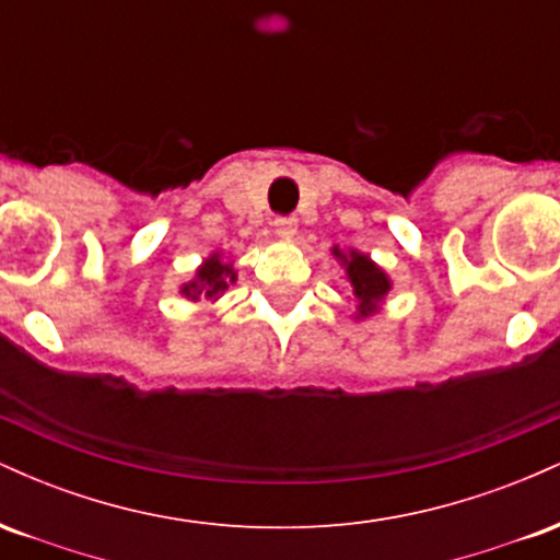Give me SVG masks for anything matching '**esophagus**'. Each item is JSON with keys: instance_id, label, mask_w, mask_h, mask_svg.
Segmentation results:
<instances>
[{"instance_id": "esophagus-1", "label": "esophagus", "mask_w": 560, "mask_h": 560, "mask_svg": "<svg viewBox=\"0 0 560 560\" xmlns=\"http://www.w3.org/2000/svg\"><path fill=\"white\" fill-rule=\"evenodd\" d=\"M273 231L281 236V240H292L298 234V218L292 215H279L273 221Z\"/></svg>"}]
</instances>
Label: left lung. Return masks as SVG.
Wrapping results in <instances>:
<instances>
[{
    "label": "left lung",
    "instance_id": "1",
    "mask_svg": "<svg viewBox=\"0 0 560 560\" xmlns=\"http://www.w3.org/2000/svg\"><path fill=\"white\" fill-rule=\"evenodd\" d=\"M331 253H334V258L345 266L347 279H350V287H352V294H355V300H358V316L355 318L374 316V313L378 311V302L387 298V292L392 289L389 276L384 273L382 268H378L376 262L369 258V255L355 253V249L342 253L339 247H334Z\"/></svg>",
    "mask_w": 560,
    "mask_h": 560
}]
</instances>
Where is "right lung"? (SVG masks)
Returning <instances> with one entry per match:
<instances>
[{"label":"right lung","instance_id":"1","mask_svg":"<svg viewBox=\"0 0 560 560\" xmlns=\"http://www.w3.org/2000/svg\"><path fill=\"white\" fill-rule=\"evenodd\" d=\"M236 281V271L231 268V262H223L221 255H210L202 266L197 268V276L189 281V284L182 287V294L189 300H218L223 292H226L229 284Z\"/></svg>","mask_w":560,"mask_h":560}]
</instances>
